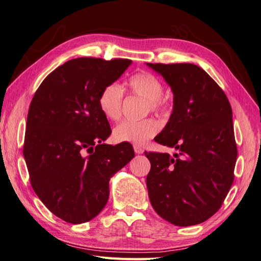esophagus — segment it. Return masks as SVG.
<instances>
[{"label":"esophagus","instance_id":"34e87169","mask_svg":"<svg viewBox=\"0 0 261 261\" xmlns=\"http://www.w3.org/2000/svg\"><path fill=\"white\" fill-rule=\"evenodd\" d=\"M134 151H135V153H137V154H141V153H144V149L141 148L140 146L135 145V146H134Z\"/></svg>","mask_w":261,"mask_h":261}]
</instances>
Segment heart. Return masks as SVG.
<instances>
[{
  "label": "heart",
  "mask_w": 261,
  "mask_h": 261,
  "mask_svg": "<svg viewBox=\"0 0 261 261\" xmlns=\"http://www.w3.org/2000/svg\"><path fill=\"white\" fill-rule=\"evenodd\" d=\"M129 88L134 94L147 101L151 111L159 112L164 108L162 101L163 85L158 78L149 73H139L129 81ZM124 98L123 87L117 83H111L102 89L99 97V107L103 115L111 121H117L122 115ZM159 123L153 118L134 122L124 121L113 130V137L118 143L145 144L159 132Z\"/></svg>",
  "instance_id": "obj_1"
}]
</instances>
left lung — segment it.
I'll list each match as a JSON object with an SVG mask.
<instances>
[{"label": "left lung", "instance_id": "left-lung-1", "mask_svg": "<svg viewBox=\"0 0 261 261\" xmlns=\"http://www.w3.org/2000/svg\"><path fill=\"white\" fill-rule=\"evenodd\" d=\"M146 65L173 92L170 120L154 140L176 153L145 152L146 183L155 212L177 226L202 223L220 209L234 179L236 149L232 109L225 93L191 63Z\"/></svg>", "mask_w": 261, "mask_h": 261}]
</instances>
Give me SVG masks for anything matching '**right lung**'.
<instances>
[{"instance_id": "obj_1", "label": "right lung", "mask_w": 261, "mask_h": 261, "mask_svg": "<svg viewBox=\"0 0 261 261\" xmlns=\"http://www.w3.org/2000/svg\"><path fill=\"white\" fill-rule=\"evenodd\" d=\"M130 60H69L45 77L31 101L23 158L35 193L53 215L72 224L97 217L109 181L134 156L133 146L102 144L111 135L101 112L102 89Z\"/></svg>"}]
</instances>
